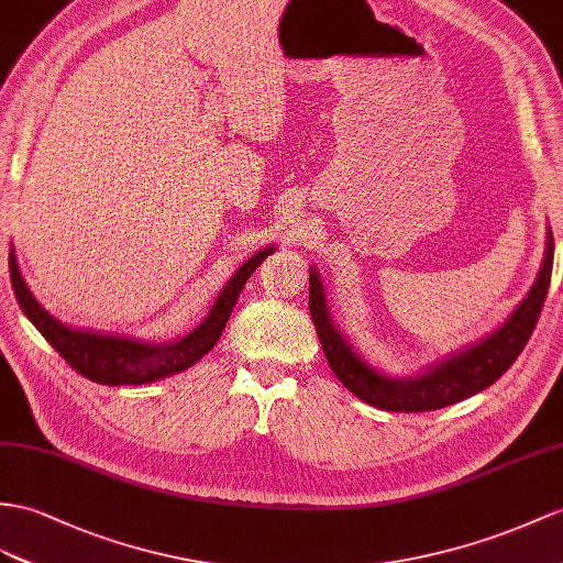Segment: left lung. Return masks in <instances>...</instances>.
Returning <instances> with one entry per match:
<instances>
[{"label": "left lung", "instance_id": "left-lung-1", "mask_svg": "<svg viewBox=\"0 0 563 563\" xmlns=\"http://www.w3.org/2000/svg\"><path fill=\"white\" fill-rule=\"evenodd\" d=\"M552 265L554 239L552 231H547V251L538 279H534L528 296L509 314V320L483 341H475L468 349L451 353L449 358L434 363L416 377H389L379 373L349 344L346 336L332 322L320 272L314 267L310 269V318L314 329H318L329 367L349 391L358 396L361 401L382 410L422 413V410L444 408L487 389L514 365L540 320L552 282Z\"/></svg>", "mask_w": 563, "mask_h": 563}]
</instances>
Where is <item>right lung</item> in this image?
<instances>
[{
  "label": "right lung",
  "mask_w": 563,
  "mask_h": 563,
  "mask_svg": "<svg viewBox=\"0 0 563 563\" xmlns=\"http://www.w3.org/2000/svg\"><path fill=\"white\" fill-rule=\"evenodd\" d=\"M272 253L274 245H267V249L257 251L255 255L245 260V263L231 274L224 289L219 291L208 318H205L194 332H188L184 339L169 341V344H147V341L129 336L98 334L86 332V329L66 327L57 318H52V314L33 298L29 286H25L21 277L19 263L16 257H13V249L9 253V274L13 296H16L25 318L37 327V332L47 339V344L57 351L78 375L107 387L147 385V382L184 373V369L196 365L202 355L217 344V339L222 336L229 314L234 310L245 282L251 279V274L257 269V265Z\"/></svg>",
  "instance_id": "obj_1"
}]
</instances>
